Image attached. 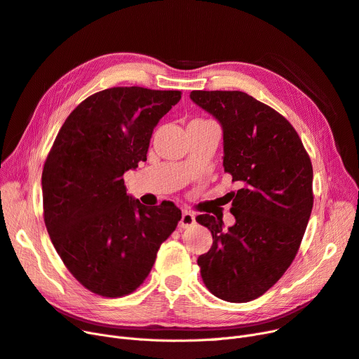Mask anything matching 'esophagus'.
<instances>
[{
	"label": "esophagus",
	"mask_w": 359,
	"mask_h": 359,
	"mask_svg": "<svg viewBox=\"0 0 359 359\" xmlns=\"http://www.w3.org/2000/svg\"><path fill=\"white\" fill-rule=\"evenodd\" d=\"M194 224H195V215L189 211H183L180 222H179V227L180 229H187V227H192Z\"/></svg>",
	"instance_id": "esophagus-1"
}]
</instances>
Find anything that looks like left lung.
<instances>
[{
    "label": "left lung",
    "instance_id": "8db88e82",
    "mask_svg": "<svg viewBox=\"0 0 359 359\" xmlns=\"http://www.w3.org/2000/svg\"><path fill=\"white\" fill-rule=\"evenodd\" d=\"M191 99L221 123L224 172L238 182L231 192L234 225L196 217L212 234L198 257L205 287L230 303L265 294L292 263L313 208V165L292 125L243 91L195 90Z\"/></svg>",
    "mask_w": 359,
    "mask_h": 359
}]
</instances>
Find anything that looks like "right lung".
<instances>
[{
  "label": "right lung",
  "mask_w": 359,
  "mask_h": 359,
  "mask_svg": "<svg viewBox=\"0 0 359 359\" xmlns=\"http://www.w3.org/2000/svg\"><path fill=\"white\" fill-rule=\"evenodd\" d=\"M177 90L113 87L75 107L42 173L43 218L55 250L88 291L134 292L182 218L173 202L147 208L123 173L147 160L153 130L179 103Z\"/></svg>",
  "instance_id": "1"
}]
</instances>
